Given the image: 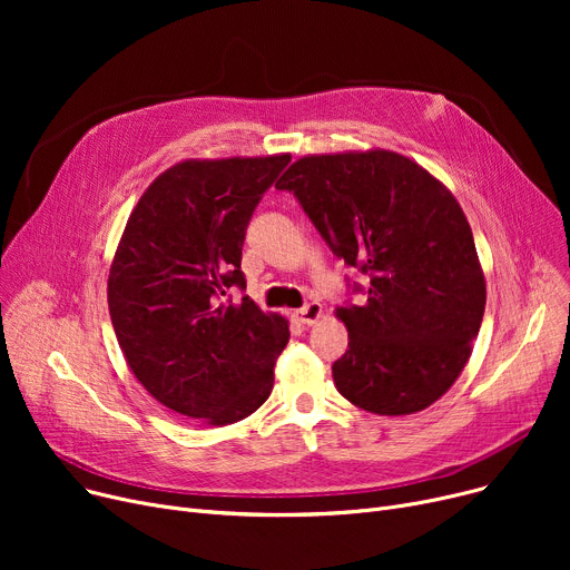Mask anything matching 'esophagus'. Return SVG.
<instances>
[{"label": "esophagus", "mask_w": 570, "mask_h": 570, "mask_svg": "<svg viewBox=\"0 0 570 570\" xmlns=\"http://www.w3.org/2000/svg\"><path fill=\"white\" fill-rule=\"evenodd\" d=\"M321 312H323V307L318 303H307L303 309L293 312V318L301 323V325H314L318 321Z\"/></svg>", "instance_id": "esophagus-1"}]
</instances>
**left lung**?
<instances>
[{"label": "left lung", "mask_w": 570, "mask_h": 570, "mask_svg": "<svg viewBox=\"0 0 570 570\" xmlns=\"http://www.w3.org/2000/svg\"><path fill=\"white\" fill-rule=\"evenodd\" d=\"M331 252L367 277L348 284V351L337 391L365 411L406 415L434 404L464 370L485 314V279L455 196L411 159L374 153L295 161L277 183Z\"/></svg>", "instance_id": "8db88e82"}]
</instances>
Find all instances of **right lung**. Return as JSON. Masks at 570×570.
<instances>
[{
	"label": "right lung",
	"mask_w": 570,
	"mask_h": 570,
	"mask_svg": "<svg viewBox=\"0 0 570 570\" xmlns=\"http://www.w3.org/2000/svg\"><path fill=\"white\" fill-rule=\"evenodd\" d=\"M291 157L183 161L140 196L110 267L119 348L145 391L209 425L237 423L273 393L288 325L245 293L243 245Z\"/></svg>",
	"instance_id": "right-lung-1"
}]
</instances>
